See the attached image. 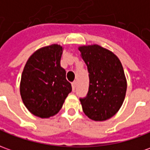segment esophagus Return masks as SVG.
I'll list each match as a JSON object with an SVG mask.
<instances>
[{"label": "esophagus", "mask_w": 150, "mask_h": 150, "mask_svg": "<svg viewBox=\"0 0 150 150\" xmlns=\"http://www.w3.org/2000/svg\"><path fill=\"white\" fill-rule=\"evenodd\" d=\"M72 88H73V91H75V88H76V81L72 82Z\"/></svg>", "instance_id": "obj_1"}]
</instances>
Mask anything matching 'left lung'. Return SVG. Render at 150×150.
Instances as JSON below:
<instances>
[{
  "instance_id": "left-lung-1",
  "label": "left lung",
  "mask_w": 150,
  "mask_h": 150,
  "mask_svg": "<svg viewBox=\"0 0 150 150\" xmlns=\"http://www.w3.org/2000/svg\"><path fill=\"white\" fill-rule=\"evenodd\" d=\"M78 50L90 79L86 96L80 98L82 110L91 120H107L124 101L127 79L122 65L112 51L100 45H82Z\"/></svg>"
}]
</instances>
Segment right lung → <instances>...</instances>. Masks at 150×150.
Returning <instances> with one entry per match:
<instances>
[{"label":"right lung","instance_id":"right-lung-1","mask_svg":"<svg viewBox=\"0 0 150 150\" xmlns=\"http://www.w3.org/2000/svg\"><path fill=\"white\" fill-rule=\"evenodd\" d=\"M63 47L53 44L35 51L22 73V100L33 115L42 118L54 116L61 109L72 91L66 79V71L60 66Z\"/></svg>","mask_w":150,"mask_h":150}]
</instances>
